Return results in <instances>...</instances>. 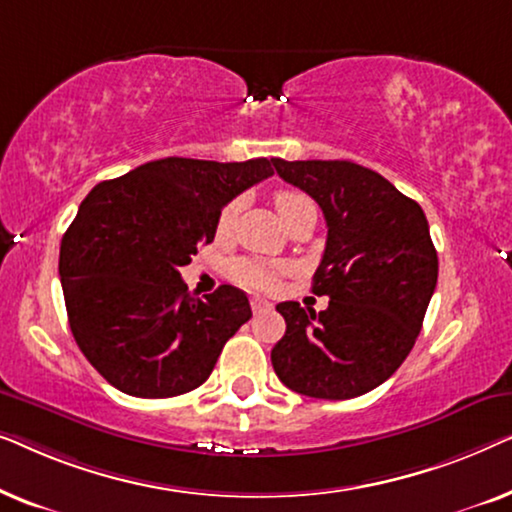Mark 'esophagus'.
I'll return each instance as SVG.
<instances>
[{"label":"esophagus","mask_w":512,"mask_h":512,"mask_svg":"<svg viewBox=\"0 0 512 512\" xmlns=\"http://www.w3.org/2000/svg\"><path fill=\"white\" fill-rule=\"evenodd\" d=\"M251 310H254L256 314L268 312V310H272V303H268V300H263V298H251Z\"/></svg>","instance_id":"1"}]
</instances>
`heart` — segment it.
Segmentation results:
<instances>
[{
	"label": "heart",
	"instance_id": "heart-1",
	"mask_svg": "<svg viewBox=\"0 0 512 512\" xmlns=\"http://www.w3.org/2000/svg\"><path fill=\"white\" fill-rule=\"evenodd\" d=\"M307 202L310 200H307L303 193H296V191H279L275 195V209L282 221L289 219L291 214H296L300 207L307 205ZM235 214H237V202H228V205L221 209L219 219H216V233L226 235L228 230L233 228ZM279 270L282 268L275 263L258 261V258H240V261H235L233 265V277L235 282H240L242 286H249V289L270 291L275 289Z\"/></svg>",
	"mask_w": 512,
	"mask_h": 512
}]
</instances>
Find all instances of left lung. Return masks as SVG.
<instances>
[{"instance_id": "8db88e82", "label": "left lung", "mask_w": 512, "mask_h": 512, "mask_svg": "<svg viewBox=\"0 0 512 512\" xmlns=\"http://www.w3.org/2000/svg\"><path fill=\"white\" fill-rule=\"evenodd\" d=\"M279 177L324 212L328 237L312 291L324 312L277 305L284 338L272 368L291 391L345 401L380 387L415 345L438 282V254L422 207L349 160L272 158Z\"/></svg>"}]
</instances>
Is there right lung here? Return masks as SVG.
<instances>
[{"label":"right lung","mask_w":512,"mask_h":512,"mask_svg":"<svg viewBox=\"0 0 512 512\" xmlns=\"http://www.w3.org/2000/svg\"><path fill=\"white\" fill-rule=\"evenodd\" d=\"M275 174L272 160H151L102 181L60 244L69 328L109 384L137 398L198 389L251 317L247 293L223 284L205 300L179 268L216 235L235 195Z\"/></svg>","instance_id":"right-lung-1"}]
</instances>
